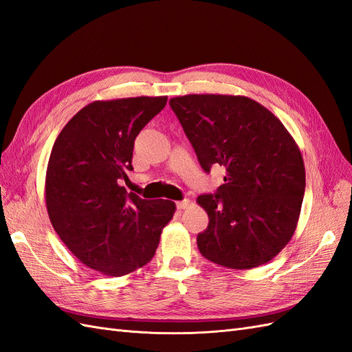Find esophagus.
I'll return each instance as SVG.
<instances>
[{
	"mask_svg": "<svg viewBox=\"0 0 352 352\" xmlns=\"http://www.w3.org/2000/svg\"><path fill=\"white\" fill-rule=\"evenodd\" d=\"M188 206H190V200H188V199H184V200H182V202H177V208H178L179 210L187 209Z\"/></svg>",
	"mask_w": 352,
	"mask_h": 352,
	"instance_id": "obj_1",
	"label": "esophagus"
}]
</instances>
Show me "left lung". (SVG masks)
<instances>
[{
  "label": "left lung",
  "instance_id": "left-lung-1",
  "mask_svg": "<svg viewBox=\"0 0 352 352\" xmlns=\"http://www.w3.org/2000/svg\"><path fill=\"white\" fill-rule=\"evenodd\" d=\"M169 104L205 173L226 168L217 193L197 197L209 217L197 236L200 254L233 270L267 264L292 239L304 199L305 166L294 137L245 96L188 94Z\"/></svg>",
  "mask_w": 352,
  "mask_h": 352
}]
</instances>
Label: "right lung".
Returning a JSON list of instances; mask_svg holds the SVG:
<instances>
[{"label":"right lung","mask_w":352,"mask_h":352,"mask_svg":"<svg viewBox=\"0 0 352 352\" xmlns=\"http://www.w3.org/2000/svg\"><path fill=\"white\" fill-rule=\"evenodd\" d=\"M162 97L93 102L56 138L45 175V205L58 237L81 263L120 277L153 258L175 212L170 200L126 193L134 140L166 104Z\"/></svg>","instance_id":"obj_1"}]
</instances>
